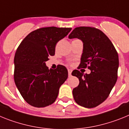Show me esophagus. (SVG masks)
<instances>
[{
    "label": "esophagus",
    "mask_w": 129,
    "mask_h": 129,
    "mask_svg": "<svg viewBox=\"0 0 129 129\" xmlns=\"http://www.w3.org/2000/svg\"><path fill=\"white\" fill-rule=\"evenodd\" d=\"M71 73H72V70L71 69H68V74H69V76L71 75Z\"/></svg>",
    "instance_id": "esophagus-1"
}]
</instances>
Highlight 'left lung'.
Instances as JSON below:
<instances>
[{"mask_svg":"<svg viewBox=\"0 0 129 129\" xmlns=\"http://www.w3.org/2000/svg\"><path fill=\"white\" fill-rule=\"evenodd\" d=\"M69 38L83 42L79 67L91 71L85 75L77 69L72 72L79 79L78 86L73 89L74 99L85 108L96 107L106 100L117 81L118 54L109 38L95 28L77 27Z\"/></svg>","mask_w":129,"mask_h":129,"instance_id":"obj_1","label":"left lung"}]
</instances>
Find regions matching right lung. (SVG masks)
Instances as JSON below:
<instances>
[{"instance_id": "right-lung-1", "label": "right lung", "mask_w": 129, "mask_h": 129, "mask_svg": "<svg viewBox=\"0 0 129 129\" xmlns=\"http://www.w3.org/2000/svg\"><path fill=\"white\" fill-rule=\"evenodd\" d=\"M71 30V28H41L30 32L18 47L14 58V81L31 106L42 108L52 105L68 78L65 66L49 69L45 61L54 55L56 43Z\"/></svg>"}]
</instances>
